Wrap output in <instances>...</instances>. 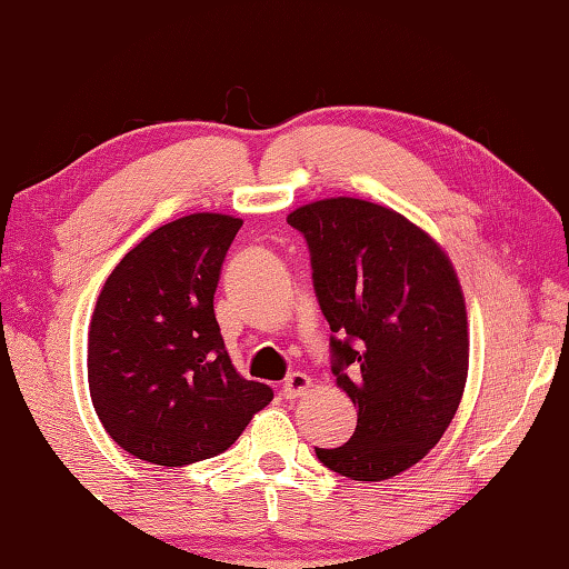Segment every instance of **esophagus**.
I'll list each match as a JSON object with an SVG mask.
<instances>
[{
	"label": "esophagus",
	"instance_id": "esophagus-1",
	"mask_svg": "<svg viewBox=\"0 0 569 569\" xmlns=\"http://www.w3.org/2000/svg\"><path fill=\"white\" fill-rule=\"evenodd\" d=\"M311 389H313V379L308 377V373H301V371H293L291 377L283 381V397L286 399L306 397V393Z\"/></svg>",
	"mask_w": 569,
	"mask_h": 569
}]
</instances>
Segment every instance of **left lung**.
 <instances>
[{
    "label": "left lung",
    "instance_id": "left-lung-1",
    "mask_svg": "<svg viewBox=\"0 0 569 569\" xmlns=\"http://www.w3.org/2000/svg\"><path fill=\"white\" fill-rule=\"evenodd\" d=\"M311 250L333 377L356 407L343 447L316 449L356 481L391 479L429 455L459 409L469 326L459 278L427 230L387 206L323 198L288 213Z\"/></svg>",
    "mask_w": 569,
    "mask_h": 569
}]
</instances>
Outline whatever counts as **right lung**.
<instances>
[{
  "label": "right lung",
  "mask_w": 569,
  "mask_h": 569,
  "mask_svg": "<svg viewBox=\"0 0 569 569\" xmlns=\"http://www.w3.org/2000/svg\"><path fill=\"white\" fill-rule=\"evenodd\" d=\"M243 220L192 213L140 240L112 268L88 333V381L102 427L160 467L210 459L268 407V383L230 363L213 311L220 268Z\"/></svg>",
  "instance_id": "right-lung-1"
}]
</instances>
